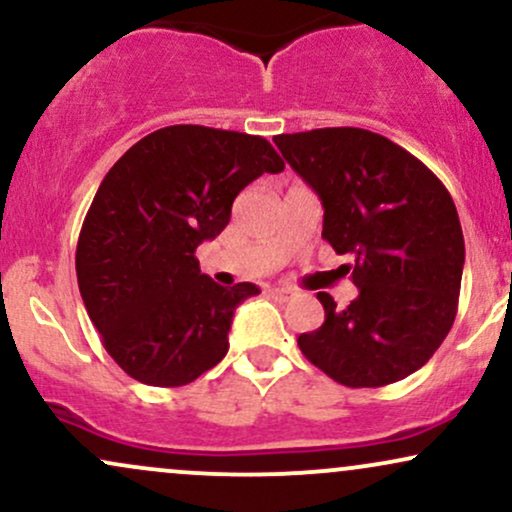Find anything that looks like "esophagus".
I'll list each match as a JSON object with an SVG mask.
<instances>
[{
	"instance_id": "34e87169",
	"label": "esophagus",
	"mask_w": 512,
	"mask_h": 512,
	"mask_svg": "<svg viewBox=\"0 0 512 512\" xmlns=\"http://www.w3.org/2000/svg\"><path fill=\"white\" fill-rule=\"evenodd\" d=\"M267 293H269V298H274V301H279V303H286L293 298L291 289H279V286H274V289H269Z\"/></svg>"
}]
</instances>
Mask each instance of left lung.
<instances>
[{"mask_svg": "<svg viewBox=\"0 0 512 512\" xmlns=\"http://www.w3.org/2000/svg\"><path fill=\"white\" fill-rule=\"evenodd\" d=\"M281 156L322 199V238L358 286L301 334L303 356L346 387H383L419 370L448 337L460 298L464 238L450 192L407 149L358 127L274 137Z\"/></svg>", "mask_w": 512, "mask_h": 512, "instance_id": "obj_1", "label": "left lung"}]
</instances>
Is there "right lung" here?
Returning <instances> with one entry per match:
<instances>
[{"mask_svg":"<svg viewBox=\"0 0 512 512\" xmlns=\"http://www.w3.org/2000/svg\"><path fill=\"white\" fill-rule=\"evenodd\" d=\"M281 170L264 137L202 125L156 129L108 170L76 243V279L129 378L180 387L226 356L233 313L260 289L219 286L195 250L226 228L243 187Z\"/></svg>","mask_w":512,"mask_h":512,"instance_id":"add662e5","label":"right lung"}]
</instances>
